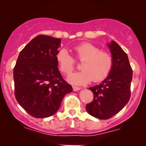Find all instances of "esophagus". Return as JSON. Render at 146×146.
Wrapping results in <instances>:
<instances>
[{
    "mask_svg": "<svg viewBox=\"0 0 146 146\" xmlns=\"http://www.w3.org/2000/svg\"><path fill=\"white\" fill-rule=\"evenodd\" d=\"M73 89L74 91H78V90H80V88H79V87H76V86H73Z\"/></svg>",
    "mask_w": 146,
    "mask_h": 146,
    "instance_id": "esophagus-1",
    "label": "esophagus"
}]
</instances>
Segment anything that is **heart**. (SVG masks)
<instances>
[{
  "instance_id": "1",
  "label": "heart",
  "mask_w": 146,
  "mask_h": 146,
  "mask_svg": "<svg viewBox=\"0 0 146 146\" xmlns=\"http://www.w3.org/2000/svg\"><path fill=\"white\" fill-rule=\"evenodd\" d=\"M76 58L83 61L82 70L70 75L68 80L75 85H85L92 80L98 82L104 80L110 75L113 67V58L107 51L91 43L85 42L73 48ZM59 70L68 75L76 66V60L66 48H61L56 55Z\"/></svg>"
}]
</instances>
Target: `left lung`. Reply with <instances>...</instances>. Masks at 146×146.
I'll use <instances>...</instances> for the list:
<instances>
[{"label":"left lung","instance_id":"obj_1","mask_svg":"<svg viewBox=\"0 0 146 146\" xmlns=\"http://www.w3.org/2000/svg\"><path fill=\"white\" fill-rule=\"evenodd\" d=\"M107 45L114 61L112 69L102 83L89 88L94 99L86 105L87 111L99 119L111 118L125 107L130 99L133 77L127 54L114 41Z\"/></svg>","mask_w":146,"mask_h":146}]
</instances>
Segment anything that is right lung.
<instances>
[{
    "mask_svg": "<svg viewBox=\"0 0 146 146\" xmlns=\"http://www.w3.org/2000/svg\"><path fill=\"white\" fill-rule=\"evenodd\" d=\"M61 39L41 35L20 51L13 70L17 102L35 118H46L58 110L73 88L63 78L56 55Z\"/></svg>",
    "mask_w": 146,
    "mask_h": 146,
    "instance_id": "1",
    "label": "right lung"
}]
</instances>
